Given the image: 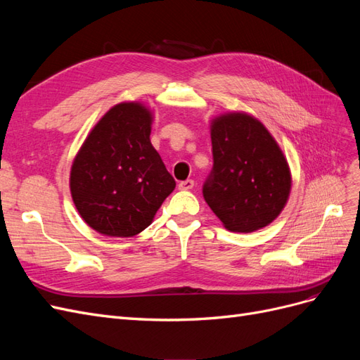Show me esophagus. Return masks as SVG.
<instances>
[{
  "label": "esophagus",
  "instance_id": "esophagus-1",
  "mask_svg": "<svg viewBox=\"0 0 360 360\" xmlns=\"http://www.w3.org/2000/svg\"><path fill=\"white\" fill-rule=\"evenodd\" d=\"M193 186H195L193 180H184V181H180V183H179V189H180V191H189V189H192Z\"/></svg>",
  "mask_w": 360,
  "mask_h": 360
}]
</instances>
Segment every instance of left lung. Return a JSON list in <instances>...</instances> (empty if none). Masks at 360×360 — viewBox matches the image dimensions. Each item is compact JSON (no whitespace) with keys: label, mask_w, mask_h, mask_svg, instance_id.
Masks as SVG:
<instances>
[{"label":"left lung","mask_w":360,"mask_h":360,"mask_svg":"<svg viewBox=\"0 0 360 360\" xmlns=\"http://www.w3.org/2000/svg\"><path fill=\"white\" fill-rule=\"evenodd\" d=\"M213 169L202 195L226 230L250 233L274 222L291 191V172L266 126L246 112L217 115L210 124Z\"/></svg>","instance_id":"obj_1"}]
</instances>
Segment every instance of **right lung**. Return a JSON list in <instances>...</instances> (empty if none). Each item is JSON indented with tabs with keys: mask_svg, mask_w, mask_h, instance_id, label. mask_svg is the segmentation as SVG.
I'll return each mask as SVG.
<instances>
[{
	"mask_svg": "<svg viewBox=\"0 0 360 360\" xmlns=\"http://www.w3.org/2000/svg\"><path fill=\"white\" fill-rule=\"evenodd\" d=\"M153 112L141 102L112 106L85 138L70 169L76 210L94 231L134 237L153 222L176 188L150 134Z\"/></svg>",
	"mask_w": 360,
	"mask_h": 360,
	"instance_id": "right-lung-1",
	"label": "right lung"
}]
</instances>
